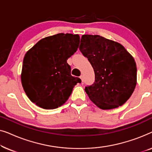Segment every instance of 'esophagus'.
I'll use <instances>...</instances> for the list:
<instances>
[{"label":"esophagus","instance_id":"esophagus-1","mask_svg":"<svg viewBox=\"0 0 152 152\" xmlns=\"http://www.w3.org/2000/svg\"><path fill=\"white\" fill-rule=\"evenodd\" d=\"M80 77L81 80H82V83L83 84V82H84V79H83V75H81Z\"/></svg>","mask_w":152,"mask_h":152}]
</instances>
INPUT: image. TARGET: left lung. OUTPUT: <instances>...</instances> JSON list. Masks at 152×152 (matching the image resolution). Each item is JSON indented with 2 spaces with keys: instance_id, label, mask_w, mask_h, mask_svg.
<instances>
[{
  "instance_id": "left-lung-1",
  "label": "left lung",
  "mask_w": 152,
  "mask_h": 152,
  "mask_svg": "<svg viewBox=\"0 0 152 152\" xmlns=\"http://www.w3.org/2000/svg\"><path fill=\"white\" fill-rule=\"evenodd\" d=\"M80 50L95 72V82L85 87L91 100L103 110L123 105L137 83L132 55L120 43L99 35H82Z\"/></svg>"
}]
</instances>
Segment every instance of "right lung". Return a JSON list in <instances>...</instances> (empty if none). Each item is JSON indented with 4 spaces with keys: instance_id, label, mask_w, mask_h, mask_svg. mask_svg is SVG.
Listing matches in <instances>:
<instances>
[{
    "instance_id": "right-lung-1",
    "label": "right lung",
    "mask_w": 152,
    "mask_h": 152,
    "mask_svg": "<svg viewBox=\"0 0 152 152\" xmlns=\"http://www.w3.org/2000/svg\"><path fill=\"white\" fill-rule=\"evenodd\" d=\"M80 36L59 34L45 37L27 52L20 79L31 102L44 109L63 105L71 94L79 77L71 75L67 60L77 50Z\"/></svg>"
}]
</instances>
